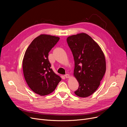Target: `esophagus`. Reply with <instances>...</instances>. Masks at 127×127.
I'll use <instances>...</instances> for the list:
<instances>
[{"label":"esophagus","mask_w":127,"mask_h":127,"mask_svg":"<svg viewBox=\"0 0 127 127\" xmlns=\"http://www.w3.org/2000/svg\"><path fill=\"white\" fill-rule=\"evenodd\" d=\"M65 77L66 78H69V75H68V74H66V75H65Z\"/></svg>","instance_id":"obj_1"}]
</instances>
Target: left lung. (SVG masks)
<instances>
[{"instance_id":"8db88e82","label":"left lung","mask_w":127,"mask_h":127,"mask_svg":"<svg viewBox=\"0 0 127 127\" xmlns=\"http://www.w3.org/2000/svg\"><path fill=\"white\" fill-rule=\"evenodd\" d=\"M75 61L74 75L79 82L75 94L80 97L93 94L100 85L106 70L104 53L98 44L84 33L67 38Z\"/></svg>"}]
</instances>
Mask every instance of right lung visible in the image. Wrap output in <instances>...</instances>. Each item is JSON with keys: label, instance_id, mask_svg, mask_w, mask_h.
Segmentation results:
<instances>
[{"label": "right lung", "instance_id": "right-lung-1", "mask_svg": "<svg viewBox=\"0 0 127 127\" xmlns=\"http://www.w3.org/2000/svg\"><path fill=\"white\" fill-rule=\"evenodd\" d=\"M60 38L41 34L33 40L27 49L23 60L25 80L29 87L41 96L54 91L61 78L50 68L48 53Z\"/></svg>", "mask_w": 127, "mask_h": 127}]
</instances>
